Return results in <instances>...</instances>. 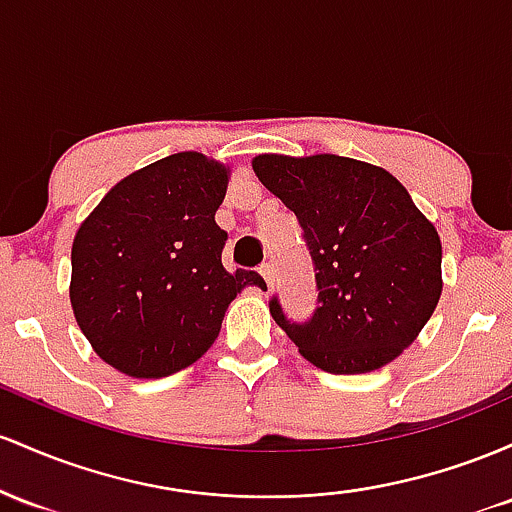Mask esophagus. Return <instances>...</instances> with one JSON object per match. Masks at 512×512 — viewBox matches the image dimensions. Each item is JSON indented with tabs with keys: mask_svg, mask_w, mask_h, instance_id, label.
I'll list each match as a JSON object with an SVG mask.
<instances>
[{
	"mask_svg": "<svg viewBox=\"0 0 512 512\" xmlns=\"http://www.w3.org/2000/svg\"><path fill=\"white\" fill-rule=\"evenodd\" d=\"M258 273L263 275V280H266L268 287H273V283H275V268H273V263H263L261 271H258Z\"/></svg>",
	"mask_w": 512,
	"mask_h": 512,
	"instance_id": "obj_1",
	"label": "esophagus"
}]
</instances>
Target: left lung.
Here are the masks:
<instances>
[{"instance_id": "obj_1", "label": "left lung", "mask_w": 512, "mask_h": 512, "mask_svg": "<svg viewBox=\"0 0 512 512\" xmlns=\"http://www.w3.org/2000/svg\"><path fill=\"white\" fill-rule=\"evenodd\" d=\"M258 181L297 215L317 268L319 307L278 326L312 365L363 375L399 358L442 295V244L396 176L338 154H258Z\"/></svg>"}]
</instances>
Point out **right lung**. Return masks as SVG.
Wrapping results in <instances>:
<instances>
[{
  "label": "right lung",
  "mask_w": 512,
  "mask_h": 512,
  "mask_svg": "<svg viewBox=\"0 0 512 512\" xmlns=\"http://www.w3.org/2000/svg\"><path fill=\"white\" fill-rule=\"evenodd\" d=\"M229 164L179 152L120 179L72 241L70 302L103 363L137 380L174 375L203 358L227 307L254 271L222 266L215 212Z\"/></svg>",
  "instance_id": "right-lung-1"
}]
</instances>
